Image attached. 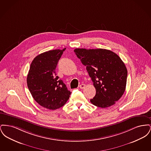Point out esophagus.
<instances>
[{"label": "esophagus", "instance_id": "obj_1", "mask_svg": "<svg viewBox=\"0 0 151 151\" xmlns=\"http://www.w3.org/2000/svg\"><path fill=\"white\" fill-rule=\"evenodd\" d=\"M85 86H86V85L85 84H81L80 86V89H83V88H85Z\"/></svg>", "mask_w": 151, "mask_h": 151}]
</instances>
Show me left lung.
<instances>
[{"label": "left lung", "instance_id": "left-lung-1", "mask_svg": "<svg viewBox=\"0 0 151 151\" xmlns=\"http://www.w3.org/2000/svg\"><path fill=\"white\" fill-rule=\"evenodd\" d=\"M93 83L96 93L91 102L101 108L115 104L124 93L127 70L120 57L106 49L74 50Z\"/></svg>", "mask_w": 151, "mask_h": 151}]
</instances>
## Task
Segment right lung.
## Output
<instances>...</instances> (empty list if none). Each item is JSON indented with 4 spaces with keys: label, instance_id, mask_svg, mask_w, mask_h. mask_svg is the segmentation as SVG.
I'll return each instance as SVG.
<instances>
[{
    "label": "right lung",
    "instance_id": "1",
    "mask_svg": "<svg viewBox=\"0 0 151 151\" xmlns=\"http://www.w3.org/2000/svg\"><path fill=\"white\" fill-rule=\"evenodd\" d=\"M65 50L48 51L37 55L30 65L27 76V85L34 100L50 110L62 107L71 93L55 72Z\"/></svg>",
    "mask_w": 151,
    "mask_h": 151
}]
</instances>
